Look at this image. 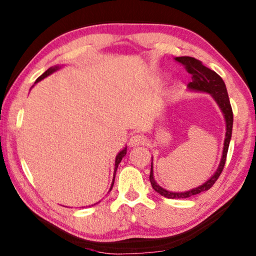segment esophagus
Instances as JSON below:
<instances>
[{"mask_svg": "<svg viewBox=\"0 0 256 256\" xmlns=\"http://www.w3.org/2000/svg\"><path fill=\"white\" fill-rule=\"evenodd\" d=\"M144 144V138L141 134H133V136L130 138V144L132 146H140Z\"/></svg>", "mask_w": 256, "mask_h": 256, "instance_id": "esophagus-1", "label": "esophagus"}]
</instances>
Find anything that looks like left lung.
Wrapping results in <instances>:
<instances>
[{
    "mask_svg": "<svg viewBox=\"0 0 256 256\" xmlns=\"http://www.w3.org/2000/svg\"><path fill=\"white\" fill-rule=\"evenodd\" d=\"M177 62L183 64L185 66L186 71L192 74V82L188 84L190 90H194V92H208L210 94L216 102L218 104L220 110H222V114L224 116V120H226V136H224V150H222V157L220 160L218 170L212 175L209 180H208L204 184L198 186L196 188H192L186 192H170V190L162 188V186L157 184V182L154 178V170H152V162H151V172H150V183L152 185L154 190L158 192L160 196H162L167 198H190L192 196H196L198 193L204 192L211 188L216 180L219 178L220 174L222 172L224 167V162H226L227 152L229 142L232 138V110L230 106V102H229L228 92L226 89V84H224V80L220 78L219 74H216L214 71L210 70L209 68L204 66L201 60H198L194 58H190V56H180V58H175Z\"/></svg>",
    "mask_w": 256,
    "mask_h": 256,
    "instance_id": "8db88e82",
    "label": "left lung"
}]
</instances>
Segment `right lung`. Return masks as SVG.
Instances as JSON below:
<instances>
[{"instance_id":"1","label":"right lung","mask_w":256,"mask_h":256,"mask_svg":"<svg viewBox=\"0 0 256 256\" xmlns=\"http://www.w3.org/2000/svg\"><path fill=\"white\" fill-rule=\"evenodd\" d=\"M60 68V66H52V68H50L47 71H45L44 73H42V74L38 78V79L36 80V82H34V84H37V82H40V80H42L44 79V78H46V76H48L50 74H52V73L53 72H55V71H58ZM126 154V148H124L122 151H120V152L116 156V159H115V170H114V177H112V186H110V190L112 188V185H114V180H115V174H116V170H118V164L120 162V160L123 159V157ZM94 204H96V203H94Z\"/></svg>"}]
</instances>
